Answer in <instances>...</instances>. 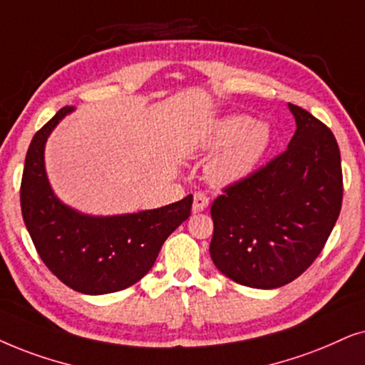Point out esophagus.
I'll return each mask as SVG.
<instances>
[{
	"mask_svg": "<svg viewBox=\"0 0 365 365\" xmlns=\"http://www.w3.org/2000/svg\"><path fill=\"white\" fill-rule=\"evenodd\" d=\"M208 203H210V198H208L205 193H195V195H193V212H203L208 207Z\"/></svg>",
	"mask_w": 365,
	"mask_h": 365,
	"instance_id": "1",
	"label": "esophagus"
}]
</instances>
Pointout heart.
I'll use <instances>...</instances> for the list:
<instances>
[{"mask_svg": "<svg viewBox=\"0 0 365 365\" xmlns=\"http://www.w3.org/2000/svg\"><path fill=\"white\" fill-rule=\"evenodd\" d=\"M269 143V126L260 121L255 123L250 116L228 115L217 120L200 142L205 150L223 148L208 163V178L217 187L240 182L254 172Z\"/></svg>", "mask_w": 365, "mask_h": 365, "instance_id": "heart-1", "label": "heart"}]
</instances>
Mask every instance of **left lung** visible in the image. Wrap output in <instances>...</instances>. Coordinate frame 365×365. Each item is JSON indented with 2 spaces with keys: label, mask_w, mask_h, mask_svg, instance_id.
I'll use <instances>...</instances> for the list:
<instances>
[{
  "label": "left lung",
  "mask_w": 365,
  "mask_h": 365,
  "mask_svg": "<svg viewBox=\"0 0 365 365\" xmlns=\"http://www.w3.org/2000/svg\"><path fill=\"white\" fill-rule=\"evenodd\" d=\"M289 108L297 130L287 150L212 203L213 264L247 287L277 289L302 275L341 213L337 140L307 110Z\"/></svg>",
  "instance_id": "1"
}]
</instances>
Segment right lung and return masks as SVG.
<instances>
[{"mask_svg":"<svg viewBox=\"0 0 365 365\" xmlns=\"http://www.w3.org/2000/svg\"><path fill=\"white\" fill-rule=\"evenodd\" d=\"M70 111L61 108L31 140L19 190L23 220L43 264L63 284L88 295L118 292L148 274L163 242L190 217L193 197L113 217L85 215L61 203L45 172V143Z\"/></svg>","mask_w":365,"mask_h":365,"instance_id":"obj_1","label":"right lung"}]
</instances>
